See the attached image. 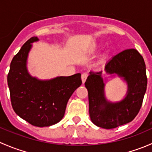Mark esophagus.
I'll return each instance as SVG.
<instances>
[{
	"mask_svg": "<svg viewBox=\"0 0 152 152\" xmlns=\"http://www.w3.org/2000/svg\"><path fill=\"white\" fill-rule=\"evenodd\" d=\"M87 73H83V74L82 75V83H85L86 79H87Z\"/></svg>",
	"mask_w": 152,
	"mask_h": 152,
	"instance_id": "34e87169",
	"label": "esophagus"
}]
</instances>
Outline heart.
<instances>
[{
	"label": "heart",
	"mask_w": 152,
	"mask_h": 152,
	"mask_svg": "<svg viewBox=\"0 0 152 152\" xmlns=\"http://www.w3.org/2000/svg\"><path fill=\"white\" fill-rule=\"evenodd\" d=\"M102 48H103V47H102V45H99V46L95 48V50H100Z\"/></svg>",
	"instance_id": "heart-1"
}]
</instances>
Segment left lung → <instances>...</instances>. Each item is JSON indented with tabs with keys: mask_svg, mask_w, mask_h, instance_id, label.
Returning a JSON list of instances; mask_svg holds the SVG:
<instances>
[{
	"mask_svg": "<svg viewBox=\"0 0 152 152\" xmlns=\"http://www.w3.org/2000/svg\"><path fill=\"white\" fill-rule=\"evenodd\" d=\"M104 71L110 76H118L127 85L124 99L110 102L105 95L107 78L103 71H90L85 85L88 91L89 113L97 126L110 129L131 122L140 111L146 91L147 78L142 56L136 49H126L107 62Z\"/></svg>",
	"mask_w": 152,
	"mask_h": 152,
	"instance_id": "obj_1",
	"label": "left lung"
}]
</instances>
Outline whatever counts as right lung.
<instances>
[{"label": "right lung", "instance_id": "right-lung-1", "mask_svg": "<svg viewBox=\"0 0 152 152\" xmlns=\"http://www.w3.org/2000/svg\"><path fill=\"white\" fill-rule=\"evenodd\" d=\"M37 41V37L30 38L14 56L7 82L15 113L35 126H50L62 120L69 99L82 82L80 73L45 80L32 76L27 59Z\"/></svg>", "mask_w": 152, "mask_h": 152}]
</instances>
